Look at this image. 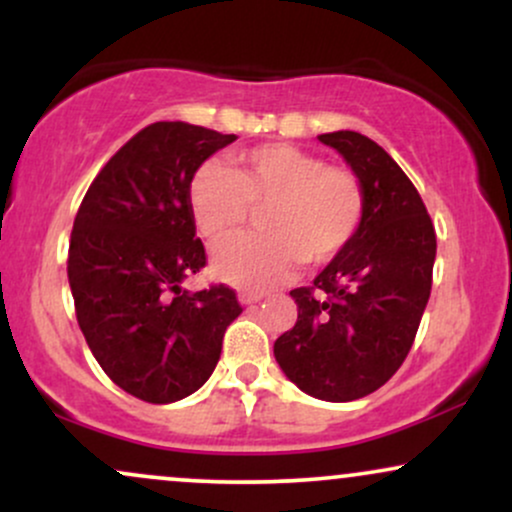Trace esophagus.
Segmentation results:
<instances>
[{
  "mask_svg": "<svg viewBox=\"0 0 512 512\" xmlns=\"http://www.w3.org/2000/svg\"><path fill=\"white\" fill-rule=\"evenodd\" d=\"M264 298V293H257V291H240L238 293V301L243 305H252V303H260Z\"/></svg>",
  "mask_w": 512,
  "mask_h": 512,
  "instance_id": "34e87169",
  "label": "esophagus"
}]
</instances>
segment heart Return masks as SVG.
Returning <instances> with one entry per match:
<instances>
[{"label":"heart","instance_id":"obj_1","mask_svg":"<svg viewBox=\"0 0 512 512\" xmlns=\"http://www.w3.org/2000/svg\"><path fill=\"white\" fill-rule=\"evenodd\" d=\"M192 219L207 240H221L262 211L260 236L216 245L214 269L243 289L264 291L308 264L332 262L349 248L366 216V190L351 168L291 144H262L233 156L231 168L207 161L192 175Z\"/></svg>","mask_w":512,"mask_h":512}]
</instances>
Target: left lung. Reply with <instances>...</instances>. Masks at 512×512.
<instances>
[{"label":"left lung","instance_id":"obj_1","mask_svg":"<svg viewBox=\"0 0 512 512\" xmlns=\"http://www.w3.org/2000/svg\"><path fill=\"white\" fill-rule=\"evenodd\" d=\"M366 190L349 248L293 289L298 320L274 342L286 378L310 397L351 402L383 387L407 358L433 284L436 228L390 154L358 132L320 134Z\"/></svg>","mask_w":512,"mask_h":512}]
</instances>
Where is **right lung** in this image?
<instances>
[{
	"label": "right lung",
	"instance_id": "obj_1",
	"mask_svg": "<svg viewBox=\"0 0 512 512\" xmlns=\"http://www.w3.org/2000/svg\"><path fill=\"white\" fill-rule=\"evenodd\" d=\"M236 139L154 122L105 163L76 211L67 257L76 320L105 375L149 404L178 402L207 383L223 332L243 313L226 284L180 289L207 267L190 180Z\"/></svg>",
	"mask_w": 512,
	"mask_h": 512
}]
</instances>
